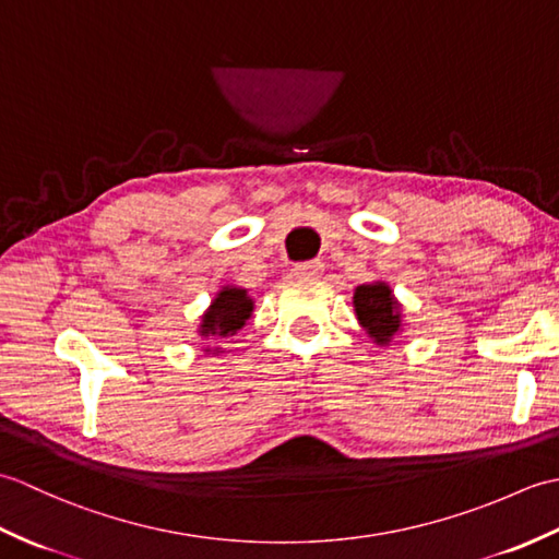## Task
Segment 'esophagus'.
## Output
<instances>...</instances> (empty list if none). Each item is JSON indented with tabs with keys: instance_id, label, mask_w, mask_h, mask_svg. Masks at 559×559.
Instances as JSON below:
<instances>
[{
	"instance_id": "1",
	"label": "esophagus",
	"mask_w": 559,
	"mask_h": 559,
	"mask_svg": "<svg viewBox=\"0 0 559 559\" xmlns=\"http://www.w3.org/2000/svg\"><path fill=\"white\" fill-rule=\"evenodd\" d=\"M322 271V261H300L293 266V276L298 281H314Z\"/></svg>"
}]
</instances>
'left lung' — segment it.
<instances>
[{
  "label": "left lung",
  "mask_w": 559,
  "mask_h": 559,
  "mask_svg": "<svg viewBox=\"0 0 559 559\" xmlns=\"http://www.w3.org/2000/svg\"><path fill=\"white\" fill-rule=\"evenodd\" d=\"M355 312H358L360 324L365 326L377 343H386L391 336L399 334L401 314L399 305L384 283H370L355 290Z\"/></svg>",
  "instance_id": "obj_1"
}]
</instances>
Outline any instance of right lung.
<instances>
[{
  "mask_svg": "<svg viewBox=\"0 0 559 559\" xmlns=\"http://www.w3.org/2000/svg\"><path fill=\"white\" fill-rule=\"evenodd\" d=\"M249 314H252V300L247 298V293L240 288H223L204 314L201 336L228 338L245 326Z\"/></svg>",
  "mask_w": 559,
  "mask_h": 559,
  "instance_id": "1",
  "label": "right lung"
}]
</instances>
